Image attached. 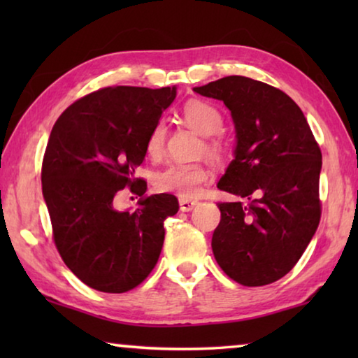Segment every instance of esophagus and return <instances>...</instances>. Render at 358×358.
Wrapping results in <instances>:
<instances>
[{"label": "esophagus", "mask_w": 358, "mask_h": 358, "mask_svg": "<svg viewBox=\"0 0 358 358\" xmlns=\"http://www.w3.org/2000/svg\"><path fill=\"white\" fill-rule=\"evenodd\" d=\"M197 203H199L197 201H191V199H180V210L181 211H191Z\"/></svg>", "instance_id": "obj_1"}]
</instances>
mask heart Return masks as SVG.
<instances>
[{
	"label": "heart",
	"mask_w": 358,
	"mask_h": 358,
	"mask_svg": "<svg viewBox=\"0 0 358 358\" xmlns=\"http://www.w3.org/2000/svg\"><path fill=\"white\" fill-rule=\"evenodd\" d=\"M181 115L191 128L199 134L207 137L205 141V153L213 159L222 157L224 143L217 137L224 128V115L215 104L207 101H189L181 108ZM167 128L164 121H157L151 128L147 138V153L151 157H159L164 151ZM208 177L207 169L202 164H183L175 162L156 175L155 185L161 192H172L183 199L196 197L201 191V185Z\"/></svg>",
	"instance_id": "1"
}]
</instances>
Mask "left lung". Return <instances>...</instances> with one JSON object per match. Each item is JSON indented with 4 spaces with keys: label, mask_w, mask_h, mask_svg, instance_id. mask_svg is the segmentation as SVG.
<instances>
[{
    "label": "left lung",
    "mask_w": 358,
    "mask_h": 358,
    "mask_svg": "<svg viewBox=\"0 0 358 358\" xmlns=\"http://www.w3.org/2000/svg\"><path fill=\"white\" fill-rule=\"evenodd\" d=\"M194 92L222 101L232 113L235 159L217 187L250 201L217 203L221 221L211 238L216 262L241 286L281 280L320 221L319 143L300 107L271 85L229 76Z\"/></svg>",
    "instance_id": "left-lung-1"
}]
</instances>
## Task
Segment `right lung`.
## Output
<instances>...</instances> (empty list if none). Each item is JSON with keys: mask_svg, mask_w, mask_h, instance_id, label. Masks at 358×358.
I'll return each mask as SVG.
<instances>
[{"mask_svg": "<svg viewBox=\"0 0 358 358\" xmlns=\"http://www.w3.org/2000/svg\"><path fill=\"white\" fill-rule=\"evenodd\" d=\"M175 87H106L59 115L42 159V192L52 237L78 280L101 292L123 294L145 281L164 243V220L178 211L172 194L143 197L136 177L147 138ZM124 187L142 196L134 212H118L113 199Z\"/></svg>", "mask_w": 358, "mask_h": 358, "instance_id": "add662e5", "label": "right lung"}]
</instances>
